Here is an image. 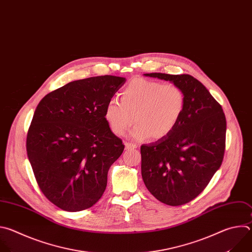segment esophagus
Returning a JSON list of instances; mask_svg holds the SVG:
<instances>
[{
	"instance_id": "esophagus-1",
	"label": "esophagus",
	"mask_w": 252,
	"mask_h": 252,
	"mask_svg": "<svg viewBox=\"0 0 252 252\" xmlns=\"http://www.w3.org/2000/svg\"><path fill=\"white\" fill-rule=\"evenodd\" d=\"M137 148V145L133 144V143H125V149L126 150H134Z\"/></svg>"
}]
</instances>
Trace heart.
<instances>
[{
  "mask_svg": "<svg viewBox=\"0 0 252 252\" xmlns=\"http://www.w3.org/2000/svg\"><path fill=\"white\" fill-rule=\"evenodd\" d=\"M185 107L186 96L178 85L135 78L121 91L120 101L109 100L104 115L116 135H124L135 121L133 139L161 140L175 130Z\"/></svg>",
  "mask_w": 252,
  "mask_h": 252,
  "instance_id": "obj_1",
  "label": "heart"
}]
</instances>
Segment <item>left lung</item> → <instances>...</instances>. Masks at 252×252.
I'll return each mask as SVG.
<instances>
[{
  "instance_id": "left-lung-1",
  "label": "left lung",
  "mask_w": 252,
  "mask_h": 252,
  "mask_svg": "<svg viewBox=\"0 0 252 252\" xmlns=\"http://www.w3.org/2000/svg\"><path fill=\"white\" fill-rule=\"evenodd\" d=\"M178 85L186 107L166 138L141 146L146 188L168 206L185 205L202 192L220 169L225 150L226 120L221 105L189 74L146 73Z\"/></svg>"
}]
</instances>
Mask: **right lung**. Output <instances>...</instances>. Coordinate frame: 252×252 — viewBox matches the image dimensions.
Masks as SVG:
<instances>
[{"instance_id":"right-lung-1","label":"right lung","mask_w":252,"mask_h":252,"mask_svg":"<svg viewBox=\"0 0 252 252\" xmlns=\"http://www.w3.org/2000/svg\"><path fill=\"white\" fill-rule=\"evenodd\" d=\"M124 77L75 80L46 94L27 136V153L45 197L66 212L91 208L102 196L111 165L124 150L105 119Z\"/></svg>"}]
</instances>
